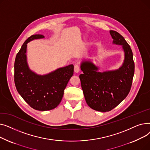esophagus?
<instances>
[{
    "label": "esophagus",
    "instance_id": "obj_1",
    "mask_svg": "<svg viewBox=\"0 0 150 150\" xmlns=\"http://www.w3.org/2000/svg\"><path fill=\"white\" fill-rule=\"evenodd\" d=\"M80 70V66H78V64H75V66H74V72L75 73H78L79 72Z\"/></svg>",
    "mask_w": 150,
    "mask_h": 150
}]
</instances>
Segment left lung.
I'll return each instance as SVG.
<instances>
[{
  "label": "left lung",
  "mask_w": 150,
  "mask_h": 150,
  "mask_svg": "<svg viewBox=\"0 0 150 150\" xmlns=\"http://www.w3.org/2000/svg\"><path fill=\"white\" fill-rule=\"evenodd\" d=\"M113 44L122 45L125 59L117 70L98 72V68L90 61H83L80 75L81 88L88 106L96 111H111L127 97L130 91L134 74V62L131 49L118 32L110 30Z\"/></svg>",
  "instance_id": "8db88e82"
}]
</instances>
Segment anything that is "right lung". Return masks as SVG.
Segmentation results:
<instances>
[{
    "label": "right lung",
    "instance_id": "right-lung-1",
    "mask_svg": "<svg viewBox=\"0 0 150 150\" xmlns=\"http://www.w3.org/2000/svg\"><path fill=\"white\" fill-rule=\"evenodd\" d=\"M42 35L29 37L22 45L14 61V83L21 96L32 108L49 111L58 106L64 91L74 74V65L57 69L44 75L32 72L27 62V44L36 39L44 38Z\"/></svg>",
    "mask_w": 150,
    "mask_h": 150
}]
</instances>
